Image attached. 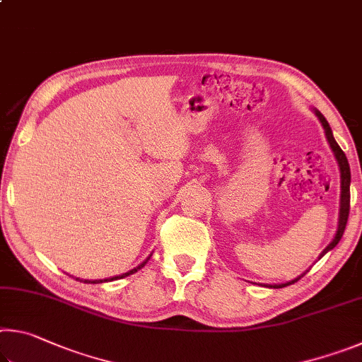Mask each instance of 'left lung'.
Instances as JSON below:
<instances>
[{
  "label": "left lung",
  "mask_w": 362,
  "mask_h": 362,
  "mask_svg": "<svg viewBox=\"0 0 362 362\" xmlns=\"http://www.w3.org/2000/svg\"><path fill=\"white\" fill-rule=\"evenodd\" d=\"M313 113L317 116V119H320L322 129H324V134H326V139L329 142V146L330 150H332L334 156L337 159V164H339V169H340V209H339V223H337V231H335V236L334 240L330 241L327 244V247L322 250V252L320 254V257H317V260L321 259V257L326 255L329 250H332L337 244H339V241L341 240L343 236V231H345V226H346V222H348V214H350V183H351V173H350V164H348V159L345 156V153L341 151V148L339 146V144L335 142L334 139V134H332V129H330L329 122L327 119L324 118L322 113L320 112V110L313 108ZM308 272V269H305V272L302 274H298L297 278H293L291 281H286V283H281V284H263L265 287H273V289H279V287H286V286H291L293 283H297V281L305 276V273Z\"/></svg>",
  "instance_id": "obj_1"
}]
</instances>
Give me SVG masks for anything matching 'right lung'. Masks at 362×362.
I'll list each match as a JSON object with an SVG mask.
<instances>
[{
    "label": "right lung",
    "mask_w": 362,
    "mask_h": 362,
    "mask_svg": "<svg viewBox=\"0 0 362 362\" xmlns=\"http://www.w3.org/2000/svg\"><path fill=\"white\" fill-rule=\"evenodd\" d=\"M150 257H151V254L146 257V259L140 263L139 267H136V268H132V269H129V272L127 273H122V274H118V276H112V278H105V279H93V281H89V279H84V283L86 284H99V283H108V281H116V279H121V278H126V276H129V274H134L136 272H139L140 268H144L145 265H146V262L150 260ZM76 281H83V279H79V278H76Z\"/></svg>",
    "instance_id": "add662e5"
}]
</instances>
